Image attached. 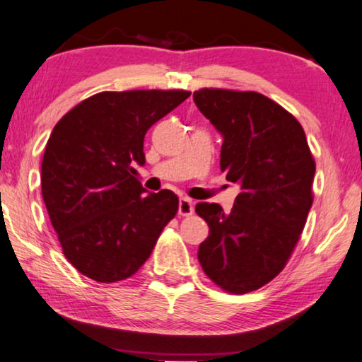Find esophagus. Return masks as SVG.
Masks as SVG:
<instances>
[{"mask_svg": "<svg viewBox=\"0 0 362 362\" xmlns=\"http://www.w3.org/2000/svg\"><path fill=\"white\" fill-rule=\"evenodd\" d=\"M194 212V202L189 197H181L180 206H177V214L180 216H191Z\"/></svg>", "mask_w": 362, "mask_h": 362, "instance_id": "1", "label": "esophagus"}]
</instances>
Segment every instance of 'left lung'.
Instances as JSON below:
<instances>
[{
    "label": "left lung",
    "instance_id": "8db88e82",
    "mask_svg": "<svg viewBox=\"0 0 362 362\" xmlns=\"http://www.w3.org/2000/svg\"><path fill=\"white\" fill-rule=\"evenodd\" d=\"M194 103L221 133V170L240 192L230 212L199 202L209 226L197 259L229 293L254 291L284 270L313 204L315 160L298 120L257 92L196 90Z\"/></svg>",
    "mask_w": 362,
    "mask_h": 362
}]
</instances>
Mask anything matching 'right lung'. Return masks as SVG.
<instances>
[{"label": "right lung", "instance_id": "right-lung-1", "mask_svg": "<svg viewBox=\"0 0 362 362\" xmlns=\"http://www.w3.org/2000/svg\"><path fill=\"white\" fill-rule=\"evenodd\" d=\"M189 95L100 92L54 127L41 165L42 199L64 255L82 275L113 284L136 274L176 216L175 192L146 194L133 166L145 165L148 128Z\"/></svg>", "mask_w": 362, "mask_h": 362}]
</instances>
